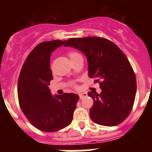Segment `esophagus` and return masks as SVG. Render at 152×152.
Wrapping results in <instances>:
<instances>
[{
    "mask_svg": "<svg viewBox=\"0 0 152 152\" xmlns=\"http://www.w3.org/2000/svg\"><path fill=\"white\" fill-rule=\"evenodd\" d=\"M78 95H79V97H80V99H83L84 97H86V96H88V94H87L86 93H80Z\"/></svg>",
    "mask_w": 152,
    "mask_h": 152,
    "instance_id": "1",
    "label": "esophagus"
}]
</instances>
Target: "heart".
I'll use <instances>...</instances> for the list:
<instances>
[{"mask_svg": "<svg viewBox=\"0 0 152 152\" xmlns=\"http://www.w3.org/2000/svg\"><path fill=\"white\" fill-rule=\"evenodd\" d=\"M77 55H79L78 53H77V52H69L68 53V57H69L70 59L73 58L74 57H75V56H77ZM74 87H75V88H76V86L75 85H74Z\"/></svg>", "mask_w": 152, "mask_h": 152, "instance_id": "obj_1", "label": "heart"}]
</instances>
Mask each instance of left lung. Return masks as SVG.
Instances as JSON below:
<instances>
[{
	"label": "left lung",
	"mask_w": 152,
	"mask_h": 152,
	"mask_svg": "<svg viewBox=\"0 0 152 152\" xmlns=\"http://www.w3.org/2000/svg\"><path fill=\"white\" fill-rule=\"evenodd\" d=\"M64 46L79 49L88 58V75L102 92H88L94 100L90 116L101 126H115L131 113L136 94V77L131 64L119 47L103 37L71 38Z\"/></svg>",
	"instance_id": "obj_1"
}]
</instances>
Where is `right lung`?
<instances>
[{"instance_id":"right-lung-1","label":"right lung","mask_w":152,"mask_h":152,"mask_svg":"<svg viewBox=\"0 0 152 152\" xmlns=\"http://www.w3.org/2000/svg\"><path fill=\"white\" fill-rule=\"evenodd\" d=\"M61 40L42 42L27 56L17 84L19 104L34 127L42 132H56L71 124L79 96L72 93L53 96L49 85L52 80L50 56Z\"/></svg>"}]
</instances>
